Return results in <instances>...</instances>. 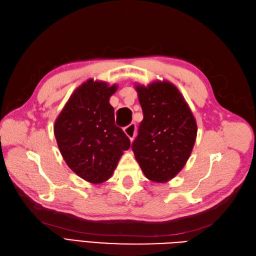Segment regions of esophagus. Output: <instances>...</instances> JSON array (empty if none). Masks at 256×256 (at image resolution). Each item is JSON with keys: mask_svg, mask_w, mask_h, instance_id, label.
Returning <instances> with one entry per match:
<instances>
[{"mask_svg": "<svg viewBox=\"0 0 256 256\" xmlns=\"http://www.w3.org/2000/svg\"><path fill=\"white\" fill-rule=\"evenodd\" d=\"M136 125L134 124H130L129 126L125 127V129H124V131H125L126 136L129 138L130 141H134V138L136 136Z\"/></svg>", "mask_w": 256, "mask_h": 256, "instance_id": "esophagus-1", "label": "esophagus"}]
</instances>
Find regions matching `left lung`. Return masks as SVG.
<instances>
[{
	"mask_svg": "<svg viewBox=\"0 0 256 256\" xmlns=\"http://www.w3.org/2000/svg\"><path fill=\"white\" fill-rule=\"evenodd\" d=\"M143 120L132 143L136 160L152 182L171 180L184 166L198 127L188 104L175 85L154 81L136 85Z\"/></svg>",
	"mask_w": 256,
	"mask_h": 256,
	"instance_id": "left-lung-1",
	"label": "left lung"
}]
</instances>
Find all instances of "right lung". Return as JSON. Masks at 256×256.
I'll use <instances>...</instances> for the list:
<instances>
[{"label":"right lung","instance_id":"obj_1","mask_svg":"<svg viewBox=\"0 0 256 256\" xmlns=\"http://www.w3.org/2000/svg\"><path fill=\"white\" fill-rule=\"evenodd\" d=\"M118 85L88 80L72 92L54 122L58 150L67 166L92 184H102L114 173L130 140L114 124L110 97Z\"/></svg>","mask_w":256,"mask_h":256}]
</instances>
